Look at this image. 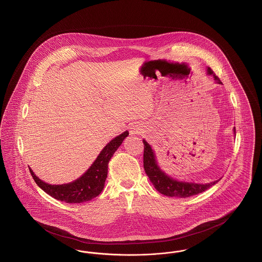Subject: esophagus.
Returning <instances> with one entry per match:
<instances>
[{
	"label": "esophagus",
	"mask_w": 262,
	"mask_h": 262,
	"mask_svg": "<svg viewBox=\"0 0 262 262\" xmlns=\"http://www.w3.org/2000/svg\"><path fill=\"white\" fill-rule=\"evenodd\" d=\"M141 132H142V128L140 127V126H138V125L132 126V127H130V130H129L130 135H137V134H140Z\"/></svg>",
	"instance_id": "esophagus-1"
}]
</instances>
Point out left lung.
Wrapping results in <instances>:
<instances>
[{
    "mask_svg": "<svg viewBox=\"0 0 262 262\" xmlns=\"http://www.w3.org/2000/svg\"><path fill=\"white\" fill-rule=\"evenodd\" d=\"M207 75L212 76L216 84H222L220 79L213 74L211 69L207 68ZM234 136H236V129L233 128ZM144 143V154H143V166L146 172L147 177L150 179L151 183L154 185L155 189L161 194L168 197H178V198H187L193 195H197L206 191L207 189L216 184L219 180L211 181L209 183H195L178 180L171 178L166 173L158 164L155 151L152 146L143 139Z\"/></svg>",
    "mask_w": 262,
    "mask_h": 262,
    "instance_id": "left-lung-1",
    "label": "left lung"
}]
</instances>
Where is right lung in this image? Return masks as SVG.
I'll list each match as a JSON object with an SVG mask.
<instances>
[{
	"label": "right lung",
	"mask_w": 262,
	"mask_h": 262,
	"mask_svg": "<svg viewBox=\"0 0 262 262\" xmlns=\"http://www.w3.org/2000/svg\"><path fill=\"white\" fill-rule=\"evenodd\" d=\"M128 136L126 130L114 137L101 150L92 166L79 178L64 184H50L38 178L29 168L32 178L40 188L54 199L68 204H81L97 197L104 188L105 180L108 174V164L117 149Z\"/></svg>",
	"instance_id": "obj_1"
}]
</instances>
